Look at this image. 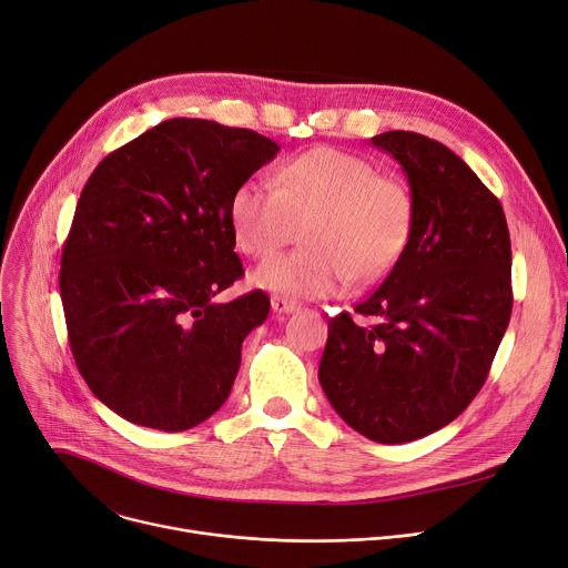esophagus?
Returning <instances> with one entry per match:
<instances>
[{"label": "esophagus", "mask_w": 568, "mask_h": 568, "mask_svg": "<svg viewBox=\"0 0 568 568\" xmlns=\"http://www.w3.org/2000/svg\"><path fill=\"white\" fill-rule=\"evenodd\" d=\"M272 308H274V313H294L296 306L292 300H285V296H272Z\"/></svg>", "instance_id": "obj_1"}]
</instances>
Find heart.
<instances>
[{
	"label": "heart",
	"instance_id": "obj_1",
	"mask_svg": "<svg viewBox=\"0 0 568 568\" xmlns=\"http://www.w3.org/2000/svg\"><path fill=\"white\" fill-rule=\"evenodd\" d=\"M412 216L400 179L334 146L308 149L276 170L274 184L251 179L230 200L234 242L255 260L272 257L304 225V248L253 272L257 287L296 300H322L352 278L384 276L405 251Z\"/></svg>",
	"mask_w": 568,
	"mask_h": 568
}]
</instances>
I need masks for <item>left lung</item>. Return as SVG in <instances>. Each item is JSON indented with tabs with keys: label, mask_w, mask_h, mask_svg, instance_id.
<instances>
[{
	"label": "left lung",
	"mask_w": 568,
	"mask_h": 568,
	"mask_svg": "<svg viewBox=\"0 0 568 568\" xmlns=\"http://www.w3.org/2000/svg\"><path fill=\"white\" fill-rule=\"evenodd\" d=\"M412 191V230L382 285L329 320L320 384L379 444L426 437L481 392L511 320V239L499 200L449 146L412 131L371 140Z\"/></svg>",
	"instance_id": "1"
}]
</instances>
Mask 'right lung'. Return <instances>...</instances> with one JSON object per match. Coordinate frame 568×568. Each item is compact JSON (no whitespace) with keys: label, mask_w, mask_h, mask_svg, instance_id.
Returning a JSON list of instances; mask_svg holds the SVG:
<instances>
[{"label":"right lung","mask_w":568,"mask_h":568,"mask_svg":"<svg viewBox=\"0 0 568 568\" xmlns=\"http://www.w3.org/2000/svg\"><path fill=\"white\" fill-rule=\"evenodd\" d=\"M278 144L206 119H168L108 154L80 193L62 251L69 345L92 394L165 433L209 419L230 396L244 338L268 315L244 276L230 200Z\"/></svg>","instance_id":"obj_1"}]
</instances>
